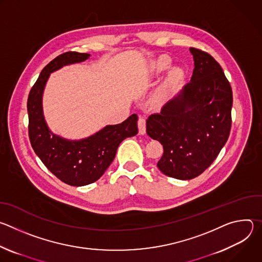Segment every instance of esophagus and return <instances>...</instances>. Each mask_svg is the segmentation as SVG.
Returning a JSON list of instances; mask_svg holds the SVG:
<instances>
[{
	"label": "esophagus",
	"instance_id": "34e87169",
	"mask_svg": "<svg viewBox=\"0 0 262 262\" xmlns=\"http://www.w3.org/2000/svg\"><path fill=\"white\" fill-rule=\"evenodd\" d=\"M138 128L140 135H145L146 133V120L143 117H140L138 120Z\"/></svg>",
	"mask_w": 262,
	"mask_h": 262
}]
</instances>
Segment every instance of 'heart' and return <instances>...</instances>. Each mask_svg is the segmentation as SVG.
<instances>
[{
  "mask_svg": "<svg viewBox=\"0 0 262 262\" xmlns=\"http://www.w3.org/2000/svg\"><path fill=\"white\" fill-rule=\"evenodd\" d=\"M171 65H172V58L168 55H161L148 63L147 71H146L147 76L149 78H157L161 76V74L164 73L165 71H167ZM183 78H184V71L181 67L179 66L171 67L167 72L164 81L158 88L156 97L158 99H164L170 96L181 84Z\"/></svg>",
  "mask_w": 262,
  "mask_h": 262,
  "instance_id": "obj_1",
  "label": "heart"
}]
</instances>
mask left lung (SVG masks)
<instances>
[{
    "label": "left lung",
    "mask_w": 262,
    "mask_h": 262,
    "mask_svg": "<svg viewBox=\"0 0 262 262\" xmlns=\"http://www.w3.org/2000/svg\"><path fill=\"white\" fill-rule=\"evenodd\" d=\"M191 82L146 120V132L161 142L158 168L167 176L189 180L205 171L226 144L231 128L232 89L220 64L191 48Z\"/></svg>",
    "instance_id": "1"
}]
</instances>
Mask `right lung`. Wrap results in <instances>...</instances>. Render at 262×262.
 <instances>
[{
	"mask_svg": "<svg viewBox=\"0 0 262 262\" xmlns=\"http://www.w3.org/2000/svg\"><path fill=\"white\" fill-rule=\"evenodd\" d=\"M89 54L67 52L51 61L40 72L28 97L29 138L35 154L63 182L82 186L98 180L113 162L119 144L138 134V116L106 125L81 140H68L54 134L43 115L42 96L51 73L63 66L84 62Z\"/></svg>",
	"mask_w": 262,
	"mask_h": 262,
	"instance_id": "obj_1",
	"label": "right lung"
}]
</instances>
